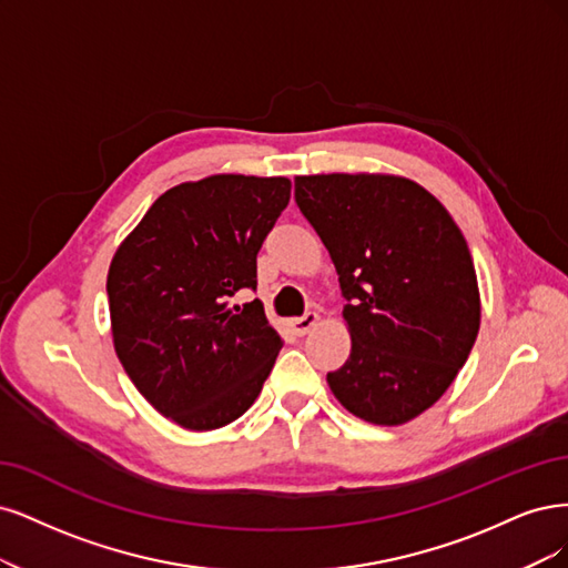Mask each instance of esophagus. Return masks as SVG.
<instances>
[{
  "mask_svg": "<svg viewBox=\"0 0 568 568\" xmlns=\"http://www.w3.org/2000/svg\"><path fill=\"white\" fill-rule=\"evenodd\" d=\"M318 321H321V316L316 314V311H308V314H304L300 318H292L290 325H292V331H295V335H306L311 327H316Z\"/></svg>",
  "mask_w": 568,
  "mask_h": 568,
  "instance_id": "1",
  "label": "esophagus"
}]
</instances>
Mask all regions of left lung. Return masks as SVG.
<instances>
[{
  "label": "left lung",
  "mask_w": 568,
  "mask_h": 568,
  "mask_svg": "<svg viewBox=\"0 0 568 568\" xmlns=\"http://www.w3.org/2000/svg\"><path fill=\"white\" fill-rule=\"evenodd\" d=\"M339 276L352 354L327 384L371 425H406L465 365L481 323L477 271L448 210L396 174L295 176Z\"/></svg>",
  "instance_id": "left-lung-1"
}]
</instances>
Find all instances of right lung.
<instances>
[{
  "label": "right lung",
  "mask_w": 568,
  "mask_h": 568,
  "mask_svg": "<svg viewBox=\"0 0 568 568\" xmlns=\"http://www.w3.org/2000/svg\"><path fill=\"white\" fill-rule=\"evenodd\" d=\"M287 176L212 174L164 191L108 268L115 354L141 396L191 432L260 396L283 346L260 300L257 252L290 203Z\"/></svg>",
  "instance_id": "add662e5"
}]
</instances>
